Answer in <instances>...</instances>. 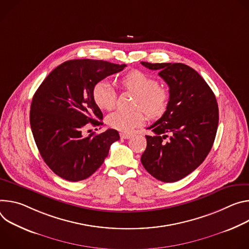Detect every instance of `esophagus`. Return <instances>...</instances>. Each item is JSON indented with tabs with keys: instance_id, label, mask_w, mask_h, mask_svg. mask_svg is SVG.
<instances>
[{
	"instance_id": "esophagus-1",
	"label": "esophagus",
	"mask_w": 249,
	"mask_h": 249,
	"mask_svg": "<svg viewBox=\"0 0 249 249\" xmlns=\"http://www.w3.org/2000/svg\"><path fill=\"white\" fill-rule=\"evenodd\" d=\"M131 136H132V134H130V133H125V132H122L121 133V137H122V139H124V140L130 139Z\"/></svg>"
}]
</instances>
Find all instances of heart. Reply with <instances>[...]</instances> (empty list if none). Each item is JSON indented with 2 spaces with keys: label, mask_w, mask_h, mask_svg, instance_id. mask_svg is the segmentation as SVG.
Wrapping results in <instances>:
<instances>
[{
  "label": "heart",
  "mask_w": 249,
  "mask_h": 249,
  "mask_svg": "<svg viewBox=\"0 0 249 249\" xmlns=\"http://www.w3.org/2000/svg\"><path fill=\"white\" fill-rule=\"evenodd\" d=\"M121 85L137 95L135 107L141 108L134 112L118 110L110 114L107 124L117 130L129 132L144 122V112L151 119L162 117L170 104V92L167 88L160 86L157 79L141 70H133L121 79ZM116 91L107 80L97 82L93 87V99L96 105L105 110H110L116 105Z\"/></svg>",
  "instance_id": "b5f03b06"
}]
</instances>
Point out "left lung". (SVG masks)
Wrapping results in <instances>:
<instances>
[{
  "label": "left lung",
  "mask_w": 249,
  "mask_h": 249,
  "mask_svg": "<svg viewBox=\"0 0 249 249\" xmlns=\"http://www.w3.org/2000/svg\"><path fill=\"white\" fill-rule=\"evenodd\" d=\"M142 64L159 71L170 92L166 113L147 128L154 135H146L142 163L157 180L176 182L199 167L213 146L218 124L216 99L201 75L188 65Z\"/></svg>",
  "instance_id": "obj_1"
}]
</instances>
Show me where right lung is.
<instances>
[{
	"label": "right lung",
	"instance_id": "1",
	"mask_svg": "<svg viewBox=\"0 0 249 249\" xmlns=\"http://www.w3.org/2000/svg\"><path fill=\"white\" fill-rule=\"evenodd\" d=\"M125 66L69 60L49 73L34 95L30 114L34 139L47 166L59 177L71 182L87 179L120 140L116 129L88 136L84 129L102 124L103 114L93 99L94 85Z\"/></svg>",
	"mask_w": 249,
	"mask_h": 249
}]
</instances>
